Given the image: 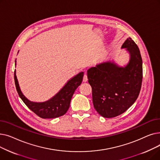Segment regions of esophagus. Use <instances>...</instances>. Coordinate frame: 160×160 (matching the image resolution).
<instances>
[{"instance_id":"esophagus-1","label":"esophagus","mask_w":160,"mask_h":160,"mask_svg":"<svg viewBox=\"0 0 160 160\" xmlns=\"http://www.w3.org/2000/svg\"><path fill=\"white\" fill-rule=\"evenodd\" d=\"M88 76L86 74H85L84 75H83V82H86L88 81Z\"/></svg>"}]
</instances>
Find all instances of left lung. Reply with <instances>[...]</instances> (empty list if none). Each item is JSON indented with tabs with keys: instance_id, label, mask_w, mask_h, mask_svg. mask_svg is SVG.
<instances>
[{
	"instance_id": "obj_1",
	"label": "left lung",
	"mask_w": 160,
	"mask_h": 160,
	"mask_svg": "<svg viewBox=\"0 0 160 160\" xmlns=\"http://www.w3.org/2000/svg\"><path fill=\"white\" fill-rule=\"evenodd\" d=\"M121 48L130 55L125 66L108 61L88 70L94 108L105 118L115 117L127 111L138 98L141 87L142 63L138 45L128 38Z\"/></svg>"
}]
</instances>
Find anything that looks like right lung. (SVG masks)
Masks as SVG:
<instances>
[{"mask_svg":"<svg viewBox=\"0 0 160 160\" xmlns=\"http://www.w3.org/2000/svg\"><path fill=\"white\" fill-rule=\"evenodd\" d=\"M83 77V72H79L67 81L60 91L51 98L45 102H36L30 101L22 94L17 78L15 70L14 72L15 86L20 98L30 110L43 119H53L66 113L69 108L72 97L76 89L81 84Z\"/></svg>","mask_w":160,"mask_h":160,"instance_id":"1","label":"right lung"}]
</instances>
